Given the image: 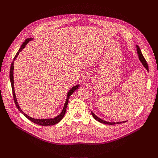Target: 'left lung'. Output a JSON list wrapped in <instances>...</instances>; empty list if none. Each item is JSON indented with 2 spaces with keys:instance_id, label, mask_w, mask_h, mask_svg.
<instances>
[{
  "instance_id": "1",
  "label": "left lung",
  "mask_w": 158,
  "mask_h": 158,
  "mask_svg": "<svg viewBox=\"0 0 158 158\" xmlns=\"http://www.w3.org/2000/svg\"><path fill=\"white\" fill-rule=\"evenodd\" d=\"M136 48H137V52H138V56H139V59L140 61L142 62L143 65L144 66L145 68H146L148 71H149V68H148V63H147V62H146V59H144V56H143V54H142V53H141V49H140L139 47L138 46H136ZM91 113H92V115H93V118H94L96 120H97L98 121L100 122L101 123H103V124H106L113 125V124H121V123H124L127 122V121H123V122H117L116 123H110V122H107V121H104V120H102V119H100L99 118L97 117V116H96L93 113V112H91Z\"/></svg>"
}]
</instances>
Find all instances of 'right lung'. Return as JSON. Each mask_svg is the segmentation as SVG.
<instances>
[{"mask_svg": "<svg viewBox=\"0 0 158 158\" xmlns=\"http://www.w3.org/2000/svg\"><path fill=\"white\" fill-rule=\"evenodd\" d=\"M32 39L30 38V39H26L25 40V41L23 42V44H22V46H20L19 51L17 52V54H15L14 58V60L16 59V57H17V56L19 55V52H21L22 51V49H23L26 46V44L30 41ZM13 71H14V62H12V63L11 64V66H10V82H11V86H12V94H13V98H14V101L15 102V106L17 107V108L19 109V110L21 112V113L22 114H24L25 117H26L28 119H29L31 121L33 122L35 124H39V125H41V126H51V125H54L57 123H58L59 122H60L61 121V119H62V118H64V114L65 113V111H66V108H67V104H68V102H69V98L71 97V96L72 95V94L76 91V89H79V85H76L75 86H74L73 87H72L70 90L68 92V93H67V99H66V101H65V104H64V106L63 107V109L62 110V112H60V114L59 115H58L57 117L53 118V119H34V118H32L31 117H29V116H27L26 114H25L24 112L22 111L19 104H18V102L17 101V99H16V96H15V91H14V76H13Z\"/></svg>", "mask_w": 158, "mask_h": 158, "instance_id": "add662e5", "label": "right lung"}]
</instances>
